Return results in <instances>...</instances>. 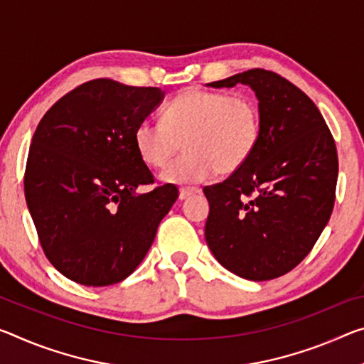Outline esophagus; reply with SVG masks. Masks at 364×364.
<instances>
[{
	"instance_id": "obj_1",
	"label": "esophagus",
	"mask_w": 364,
	"mask_h": 364,
	"mask_svg": "<svg viewBox=\"0 0 364 364\" xmlns=\"http://www.w3.org/2000/svg\"><path fill=\"white\" fill-rule=\"evenodd\" d=\"M198 193H200V188H180V199L184 200L188 199L189 196L198 194Z\"/></svg>"
}]
</instances>
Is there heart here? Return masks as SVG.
<instances>
[{"label":"heart","mask_w":364,"mask_h":364,"mask_svg":"<svg viewBox=\"0 0 364 364\" xmlns=\"http://www.w3.org/2000/svg\"><path fill=\"white\" fill-rule=\"evenodd\" d=\"M261 137L257 103L245 94L188 89L176 95L164 119L144 118L134 129V144L142 161L164 168L186 146V152L161 173L170 183H198L241 168Z\"/></svg>","instance_id":"obj_1"}]
</instances>
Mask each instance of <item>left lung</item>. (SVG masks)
<instances>
[{"label": "left lung", "instance_id": "obj_1", "mask_svg": "<svg viewBox=\"0 0 364 364\" xmlns=\"http://www.w3.org/2000/svg\"><path fill=\"white\" fill-rule=\"evenodd\" d=\"M236 84L256 92L261 137L241 168L204 188L205 241L230 272L264 282L313 250L336 203L338 157L321 112L295 84L255 68L207 85Z\"/></svg>", "mask_w": 364, "mask_h": 364}]
</instances>
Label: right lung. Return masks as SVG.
I'll return each mask as SVG.
<instances>
[{"mask_svg": "<svg viewBox=\"0 0 364 364\" xmlns=\"http://www.w3.org/2000/svg\"><path fill=\"white\" fill-rule=\"evenodd\" d=\"M164 99L159 87L94 79L63 95L36 129L24 175L28 212L48 261L85 287L118 284L152 246L178 199L155 178L134 129Z\"/></svg>", "mask_w": 364, "mask_h": 364, "instance_id": "right-lung-1", "label": "right lung"}]
</instances>
